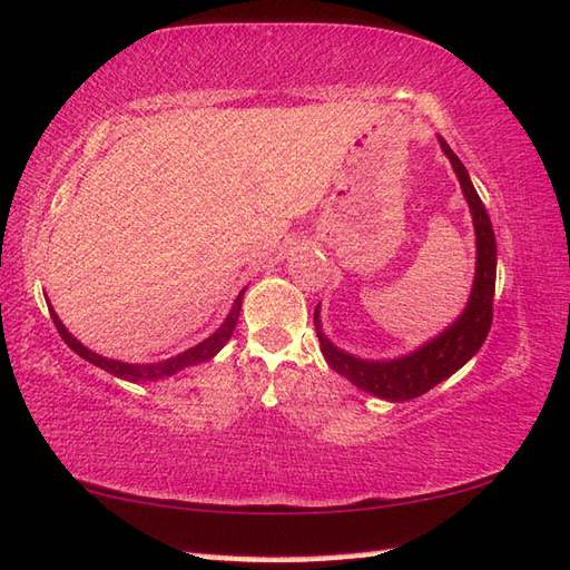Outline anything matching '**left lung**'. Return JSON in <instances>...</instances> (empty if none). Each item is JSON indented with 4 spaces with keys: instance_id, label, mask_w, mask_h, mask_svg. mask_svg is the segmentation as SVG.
<instances>
[{
    "instance_id": "8db88e82",
    "label": "left lung",
    "mask_w": 570,
    "mask_h": 570,
    "mask_svg": "<svg viewBox=\"0 0 570 570\" xmlns=\"http://www.w3.org/2000/svg\"><path fill=\"white\" fill-rule=\"evenodd\" d=\"M442 150L446 153L449 163H452L461 189L466 194V202L473 214V228H475V282L469 298L466 311L461 313L459 321L442 333L436 340L428 342L425 347L417 352L401 356L393 362H364L356 360L352 354L340 352L335 345H330L327 337L321 333V321H317V308L313 313L317 342H321V352L330 368H335L340 376L350 379L356 389L366 393H374L379 399H386L393 403L417 399V395L428 393L436 383L444 381L459 372L471 356L481 350L488 337V330L493 323V296H495V235L491 218L483 202L475 194L473 184L466 175V167L461 165L459 157L449 148L446 140L440 138Z\"/></svg>"
}]
</instances>
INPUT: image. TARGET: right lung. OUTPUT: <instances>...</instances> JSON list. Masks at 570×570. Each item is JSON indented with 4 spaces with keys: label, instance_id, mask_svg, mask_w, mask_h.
Masks as SVG:
<instances>
[{
    "label": "right lung",
    "instance_id": "1",
    "mask_svg": "<svg viewBox=\"0 0 570 570\" xmlns=\"http://www.w3.org/2000/svg\"><path fill=\"white\" fill-rule=\"evenodd\" d=\"M240 308H243V294L237 296L230 315L225 317V323L216 330L214 335H210L208 340H204L202 345H196V347H191V350H187V352L171 356V360H167V362H157V364H124V362L104 360V356H99V354H95V352H89L85 345H79V342H77V340L68 333V330H65V325L58 321L56 313H50V317H52V323H56V330L60 333V337L65 340V345H68L72 352H77L79 356H82V360L91 362L95 366L104 368V372H109V374H114V376H118V379H126V381H157V379H163V376L177 374V372H181V368H187V366L208 362L210 356L218 354V350H220V347L225 345V342L230 340V335H233V330H235V325H237V317H240Z\"/></svg>",
    "mask_w": 570,
    "mask_h": 570
}]
</instances>
